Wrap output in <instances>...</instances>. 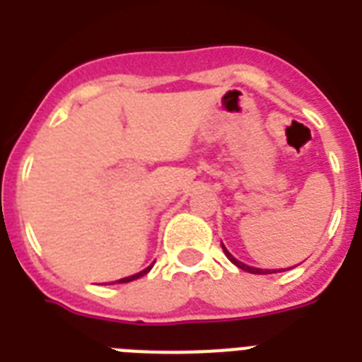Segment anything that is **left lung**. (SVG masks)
<instances>
[{
    "instance_id": "obj_1",
    "label": "left lung",
    "mask_w": 362,
    "mask_h": 362,
    "mask_svg": "<svg viewBox=\"0 0 362 362\" xmlns=\"http://www.w3.org/2000/svg\"><path fill=\"white\" fill-rule=\"evenodd\" d=\"M221 247H223V253H226V255H227V259H229V261H231V263L237 264L238 269L246 270V272H250V274H269V270H263V269H253V267H247V264H244V263H240V261H237V259L233 257L231 253L227 252L226 246H223V244H221Z\"/></svg>"
}]
</instances>
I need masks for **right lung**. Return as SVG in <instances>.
Returning a JSON list of instances; mask_svg holds the SVG:
<instances>
[{"label": "right lung", "mask_w": 362, "mask_h": 362, "mask_svg": "<svg viewBox=\"0 0 362 362\" xmlns=\"http://www.w3.org/2000/svg\"><path fill=\"white\" fill-rule=\"evenodd\" d=\"M152 269V264H150V267H148V269H144L142 270V272H139V274H133V276H127V278H122V280H118L120 281V284H127V281H133V280H136V278H141L142 274H146L148 270Z\"/></svg>", "instance_id": "obj_1"}]
</instances>
